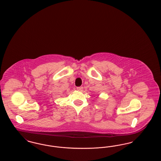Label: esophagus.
Here are the masks:
<instances>
[{
  "instance_id": "1",
  "label": "esophagus",
  "mask_w": 161,
  "mask_h": 161,
  "mask_svg": "<svg viewBox=\"0 0 161 161\" xmlns=\"http://www.w3.org/2000/svg\"><path fill=\"white\" fill-rule=\"evenodd\" d=\"M83 87H81V86H80V87H77V90L79 91H81L83 90Z\"/></svg>"
}]
</instances>
